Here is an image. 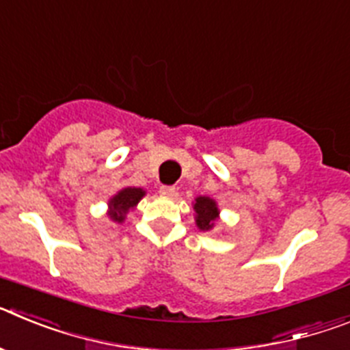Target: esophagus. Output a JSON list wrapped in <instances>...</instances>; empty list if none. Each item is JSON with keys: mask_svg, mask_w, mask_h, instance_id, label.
Instances as JSON below:
<instances>
[{"mask_svg": "<svg viewBox=\"0 0 350 350\" xmlns=\"http://www.w3.org/2000/svg\"><path fill=\"white\" fill-rule=\"evenodd\" d=\"M159 193L163 194V196H166V198H172V196H175L177 189H175L173 185H161Z\"/></svg>", "mask_w": 350, "mask_h": 350, "instance_id": "34e87169", "label": "esophagus"}]
</instances>
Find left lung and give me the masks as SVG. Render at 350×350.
<instances>
[{
  "label": "left lung",
  "instance_id": "8db88e82",
  "mask_svg": "<svg viewBox=\"0 0 350 350\" xmlns=\"http://www.w3.org/2000/svg\"><path fill=\"white\" fill-rule=\"evenodd\" d=\"M193 210L198 230L212 231L215 222L219 221V213H221L217 202L208 196H198L193 202Z\"/></svg>",
  "mask_w": 350,
  "mask_h": 350
}]
</instances>
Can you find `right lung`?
Returning <instances> with one entry per match:
<instances>
[{"mask_svg":"<svg viewBox=\"0 0 350 350\" xmlns=\"http://www.w3.org/2000/svg\"><path fill=\"white\" fill-rule=\"evenodd\" d=\"M145 194H147V191L142 189V187H122L108 200L107 217L112 222L122 224L129 210L135 208Z\"/></svg>","mask_w":350,"mask_h":350,"instance_id":"obj_1","label":"right lung"}]
</instances>
